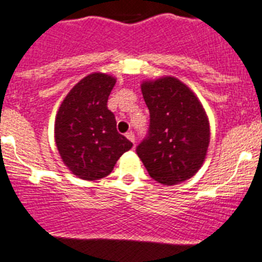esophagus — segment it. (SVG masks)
I'll list each match as a JSON object with an SVG mask.
<instances>
[{"label":"esophagus","mask_w":262,"mask_h":262,"mask_svg":"<svg viewBox=\"0 0 262 262\" xmlns=\"http://www.w3.org/2000/svg\"><path fill=\"white\" fill-rule=\"evenodd\" d=\"M125 136H126V138H128V140L130 141V142H133V143L136 142V136H134L133 132H128V133H126Z\"/></svg>","instance_id":"esophagus-1"}]
</instances>
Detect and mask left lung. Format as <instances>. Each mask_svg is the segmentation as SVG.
<instances>
[{
	"mask_svg": "<svg viewBox=\"0 0 262 262\" xmlns=\"http://www.w3.org/2000/svg\"><path fill=\"white\" fill-rule=\"evenodd\" d=\"M141 90L150 125L137 154L158 183L175 185L188 180L201 168L210 142V126L201 102L173 77L143 82Z\"/></svg>",
	"mask_w": 262,
	"mask_h": 262,
	"instance_id": "obj_1",
	"label": "left lung"
}]
</instances>
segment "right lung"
Masks as SVG:
<instances>
[{"instance_id": "obj_1", "label": "right lung", "mask_w": 262, "mask_h": 262, "mask_svg": "<svg viewBox=\"0 0 262 262\" xmlns=\"http://www.w3.org/2000/svg\"><path fill=\"white\" fill-rule=\"evenodd\" d=\"M116 79L103 73L84 77L61 103L55 121V140L65 166L83 180L108 176L117 159L133 143L116 129L107 108Z\"/></svg>"}]
</instances>
